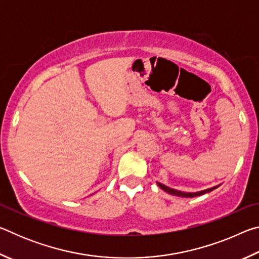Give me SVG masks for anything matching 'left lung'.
Returning <instances> with one entry per match:
<instances>
[{"instance_id":"8db88e82","label":"left lung","mask_w":259,"mask_h":259,"mask_svg":"<svg viewBox=\"0 0 259 259\" xmlns=\"http://www.w3.org/2000/svg\"><path fill=\"white\" fill-rule=\"evenodd\" d=\"M157 185H159L162 190L168 192L169 194H172V195H177V196H183V198H194V196H199V195H202L204 193H208V192H211L216 187H212V188H209V190H204V191H201V192H196V193H185V192H181V191H177V190H174V188H170L168 186L163 185V184H160L157 183Z\"/></svg>"}]
</instances>
